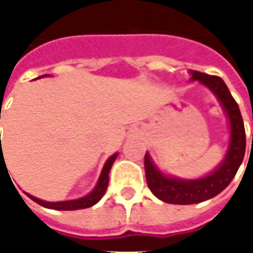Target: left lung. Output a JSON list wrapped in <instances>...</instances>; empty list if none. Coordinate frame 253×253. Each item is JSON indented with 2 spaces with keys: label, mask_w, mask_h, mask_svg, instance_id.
Segmentation results:
<instances>
[{
  "label": "left lung",
  "mask_w": 253,
  "mask_h": 253,
  "mask_svg": "<svg viewBox=\"0 0 253 253\" xmlns=\"http://www.w3.org/2000/svg\"><path fill=\"white\" fill-rule=\"evenodd\" d=\"M191 75H193L191 80L200 81L201 84L209 86L223 105L230 122V146L226 153L224 161L214 172L201 179H191V181L176 179L162 175L155 168L149 155L146 153L145 173H146L148 187L155 197L169 204H195L213 198L214 195L221 193L235 178L243 161L245 149H246V134H245L241 110L235 98L232 97L229 88L226 86V84L220 77L216 75H207L197 71H193Z\"/></svg>",
  "instance_id": "1"
}]
</instances>
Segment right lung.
Listing matches in <instances>:
<instances>
[{
	"instance_id": "obj_1",
	"label": "right lung",
	"mask_w": 253,
	"mask_h": 253,
	"mask_svg": "<svg viewBox=\"0 0 253 253\" xmlns=\"http://www.w3.org/2000/svg\"><path fill=\"white\" fill-rule=\"evenodd\" d=\"M43 77H46V75H43ZM0 114H1V108H0ZM0 148H1V136H0ZM116 158H117V153H114L113 156H110V158H108V161H107V162H105V165H104L103 172H101V175H100V179H98V182H97L95 188H94L89 194L85 195V197H82V198H78V200H69V201L49 203V201H43V200H40V198H36V197H33V195H30V194H27V195H29L33 201H36L37 204H40V206H43V207H47V209H53V210H80V209H88V207H91V206L97 204V203L101 200V197L105 194L107 187H108V172H110L111 165H113V162L116 161ZM2 161H4V155H2V148H1L0 165ZM4 164H5V161H4ZM5 168H7V167H5Z\"/></svg>"
}]
</instances>
